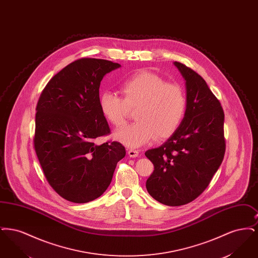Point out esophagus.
I'll use <instances>...</instances> for the list:
<instances>
[{
    "label": "esophagus",
    "instance_id": "esophagus-1",
    "mask_svg": "<svg viewBox=\"0 0 258 258\" xmlns=\"http://www.w3.org/2000/svg\"><path fill=\"white\" fill-rule=\"evenodd\" d=\"M127 154H128V156H130L131 158H136V157H138L139 152H138L137 150H133V149H131V150H128Z\"/></svg>",
    "mask_w": 258,
    "mask_h": 258
}]
</instances>
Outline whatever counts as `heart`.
Returning a JSON list of instances; mask_svg holds the SVG:
<instances>
[{"label":"heart","mask_w":258,"mask_h":258,"mask_svg":"<svg viewBox=\"0 0 258 258\" xmlns=\"http://www.w3.org/2000/svg\"><path fill=\"white\" fill-rule=\"evenodd\" d=\"M123 96L104 92L99 107L104 118L114 126L125 123L131 109H135L133 124L117 130L115 139L128 147H140L154 137L164 140L175 134L184 119L186 97L178 84L167 83L158 74L142 71L123 80Z\"/></svg>","instance_id":"heart-1"}]
</instances>
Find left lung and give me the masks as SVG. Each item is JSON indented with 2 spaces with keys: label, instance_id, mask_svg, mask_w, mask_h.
<instances>
[{
  "label": "left lung",
  "instance_id": "left-lung-1",
  "mask_svg": "<svg viewBox=\"0 0 258 258\" xmlns=\"http://www.w3.org/2000/svg\"><path fill=\"white\" fill-rule=\"evenodd\" d=\"M174 64L185 80V114L166 142L146 151L154 164L146 187L160 203L181 206L206 189L222 162L226 145L220 100L194 70L179 61Z\"/></svg>",
  "mask_w": 258,
  "mask_h": 258
}]
</instances>
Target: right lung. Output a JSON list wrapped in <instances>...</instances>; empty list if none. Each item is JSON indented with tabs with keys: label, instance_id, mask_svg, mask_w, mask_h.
<instances>
[{
	"label": "right lung",
	"instance_id": "obj_1",
	"mask_svg": "<svg viewBox=\"0 0 258 258\" xmlns=\"http://www.w3.org/2000/svg\"><path fill=\"white\" fill-rule=\"evenodd\" d=\"M120 67L102 59L76 60L50 79L38 98L34 147L48 184L68 201L100 197L125 156L120 142H94L110 134L98 102L100 82Z\"/></svg>",
	"mask_w": 258,
	"mask_h": 258
}]
</instances>
